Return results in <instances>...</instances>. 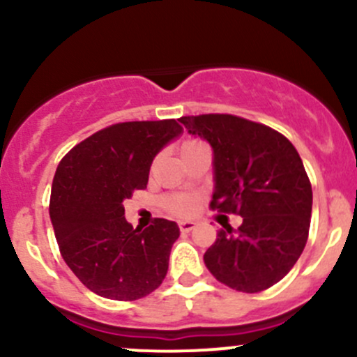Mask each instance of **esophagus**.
<instances>
[{"label":"esophagus","mask_w":357,"mask_h":357,"mask_svg":"<svg viewBox=\"0 0 357 357\" xmlns=\"http://www.w3.org/2000/svg\"><path fill=\"white\" fill-rule=\"evenodd\" d=\"M195 228V222L193 221H179V231L181 233H188Z\"/></svg>","instance_id":"1"}]
</instances>
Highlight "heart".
Wrapping results in <instances>:
<instances>
[{"instance_id":"b5f03b06","label":"heart","mask_w":357,"mask_h":357,"mask_svg":"<svg viewBox=\"0 0 357 357\" xmlns=\"http://www.w3.org/2000/svg\"><path fill=\"white\" fill-rule=\"evenodd\" d=\"M204 142L193 138L183 139L181 143V153L186 152L190 149H195V146L202 145ZM165 211L172 215H179V218H186V215L195 214L197 208H199V199L195 195H171L167 197L164 202Z\"/></svg>"}]
</instances>
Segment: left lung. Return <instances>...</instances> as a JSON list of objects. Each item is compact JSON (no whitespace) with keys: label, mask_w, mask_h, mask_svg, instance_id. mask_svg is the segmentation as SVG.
Here are the masks:
<instances>
[{"label":"left lung","mask_w":357,"mask_h":357,"mask_svg":"<svg viewBox=\"0 0 357 357\" xmlns=\"http://www.w3.org/2000/svg\"><path fill=\"white\" fill-rule=\"evenodd\" d=\"M179 122L214 150L212 211L243 218L238 229H219L205 266L236 291L269 289L294 268L309 236L312 188L301 155L282 132L238 115H186Z\"/></svg>","instance_id":"left-lung-1"}]
</instances>
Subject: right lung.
<instances>
[{
  "mask_svg": "<svg viewBox=\"0 0 357 357\" xmlns=\"http://www.w3.org/2000/svg\"><path fill=\"white\" fill-rule=\"evenodd\" d=\"M181 131L174 119L119 122L77 143L56 167L50 218L60 254L100 297L136 301L167 275L178 225L155 218L135 229L122 202L146 188L153 157Z\"/></svg>",
  "mask_w": 357,
  "mask_h": 357,
  "instance_id": "1",
  "label": "right lung"
}]
</instances>
